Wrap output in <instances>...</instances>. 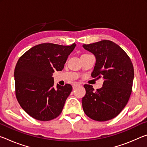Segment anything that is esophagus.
I'll return each instance as SVG.
<instances>
[{
	"label": "esophagus",
	"mask_w": 147,
	"mask_h": 147,
	"mask_svg": "<svg viewBox=\"0 0 147 147\" xmlns=\"http://www.w3.org/2000/svg\"><path fill=\"white\" fill-rule=\"evenodd\" d=\"M79 86H80V84H78V83H74L73 84V89H76V88H78V87H79Z\"/></svg>",
	"instance_id": "34e87169"
}]
</instances>
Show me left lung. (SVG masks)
<instances>
[{
	"instance_id": "obj_1",
	"label": "left lung",
	"mask_w": 147,
	"mask_h": 147,
	"mask_svg": "<svg viewBox=\"0 0 147 147\" xmlns=\"http://www.w3.org/2000/svg\"><path fill=\"white\" fill-rule=\"evenodd\" d=\"M96 57L93 78L104 79L96 91L85 84L82 108L87 116L96 121H106L117 116L128 103L132 91L134 70L130 57L118 45L109 40L83 45Z\"/></svg>"
}]
</instances>
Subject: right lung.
I'll return each instance as SVG.
<instances>
[{"label":"right lung","mask_w":147,"mask_h":147,"mask_svg":"<svg viewBox=\"0 0 147 147\" xmlns=\"http://www.w3.org/2000/svg\"><path fill=\"white\" fill-rule=\"evenodd\" d=\"M76 47L50 43L32 47L20 57L14 71L17 100L32 117L49 121L61 113L71 85L54 87L53 74L61 71Z\"/></svg>","instance_id":"1"}]
</instances>
